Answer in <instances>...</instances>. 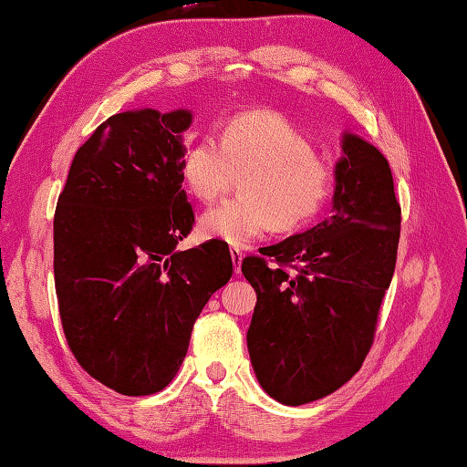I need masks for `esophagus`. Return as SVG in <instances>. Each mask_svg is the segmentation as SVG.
<instances>
[{"label":"esophagus","instance_id":"1","mask_svg":"<svg viewBox=\"0 0 467 467\" xmlns=\"http://www.w3.org/2000/svg\"><path fill=\"white\" fill-rule=\"evenodd\" d=\"M232 262H234V270H235V275H240V270H242V260H244V254L237 250V248H232Z\"/></svg>","mask_w":467,"mask_h":467}]
</instances>
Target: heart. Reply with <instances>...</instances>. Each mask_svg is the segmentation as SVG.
<instances>
[{
  "label": "heart",
  "mask_w": 467,
  "mask_h": 467,
  "mask_svg": "<svg viewBox=\"0 0 467 467\" xmlns=\"http://www.w3.org/2000/svg\"><path fill=\"white\" fill-rule=\"evenodd\" d=\"M187 189L203 203L215 201L240 182V199L209 207L199 217V232L235 248L248 245L272 227H303L327 203L331 164L315 154L303 131L275 111L234 118L222 142L203 136L189 146L181 162Z\"/></svg>",
  "instance_id": "heart-1"
}]
</instances>
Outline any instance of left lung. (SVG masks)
<instances>
[{
    "label": "left lung",
    "mask_w": 467,
    "mask_h": 467,
    "mask_svg": "<svg viewBox=\"0 0 467 467\" xmlns=\"http://www.w3.org/2000/svg\"><path fill=\"white\" fill-rule=\"evenodd\" d=\"M331 203L321 223L260 250L275 264L242 262L258 296L254 374L286 407L327 397L362 368L397 264L400 205L389 161L351 131L341 136Z\"/></svg>",
    "instance_id": "1"
}]
</instances>
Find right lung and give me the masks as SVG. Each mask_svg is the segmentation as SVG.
<instances>
[{"label": "right lung", "mask_w": 467, "mask_h": 467, "mask_svg": "<svg viewBox=\"0 0 467 467\" xmlns=\"http://www.w3.org/2000/svg\"><path fill=\"white\" fill-rule=\"evenodd\" d=\"M189 109L116 113L70 164L55 213L63 329L87 374L126 397L162 390L192 325L232 278L227 244L177 250L195 223L182 189Z\"/></svg>", "instance_id": "add662e5"}]
</instances>
